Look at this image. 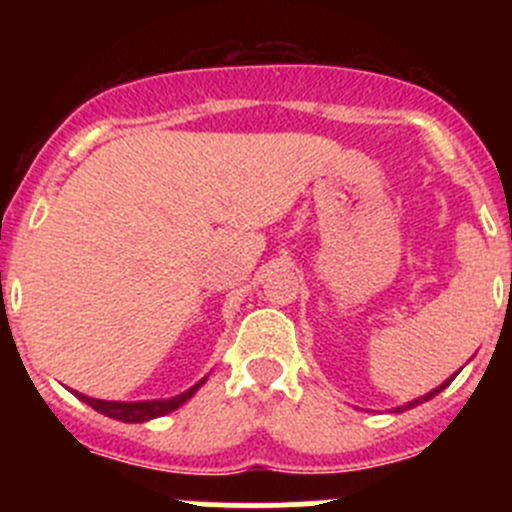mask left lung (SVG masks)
Instances as JSON below:
<instances>
[{
    "instance_id": "left-lung-1",
    "label": "left lung",
    "mask_w": 512,
    "mask_h": 512,
    "mask_svg": "<svg viewBox=\"0 0 512 512\" xmlns=\"http://www.w3.org/2000/svg\"><path fill=\"white\" fill-rule=\"evenodd\" d=\"M448 381H451V379H448ZM448 381H446V384H441V386H438V389H433V391H431V394H426V396H421V399H416V401H411V404H406V406H404V409H414V406H418V404H423V401L433 399V396H436V394H438V391H441V389H446V386H448ZM404 409H396V411H404Z\"/></svg>"
}]
</instances>
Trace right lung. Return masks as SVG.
<instances>
[{
	"instance_id": "1",
	"label": "right lung",
	"mask_w": 512,
	"mask_h": 512,
	"mask_svg": "<svg viewBox=\"0 0 512 512\" xmlns=\"http://www.w3.org/2000/svg\"><path fill=\"white\" fill-rule=\"evenodd\" d=\"M203 384H205V379L200 381V384H195L193 389L185 391V394L173 396V399H165V401H136V404H123V401L91 399V396L79 394V391H74V394L79 396L81 401H86V404H89L94 411H98V414H103V416H108V418H116V421H123V423H141V421H151V418L170 414V411H175V409H178V406H183L185 401H188L190 396H193L195 391H198Z\"/></svg>"
}]
</instances>
